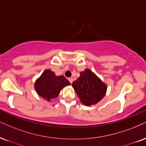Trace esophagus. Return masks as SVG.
Segmentation results:
<instances>
[{"mask_svg":"<svg viewBox=\"0 0 146 146\" xmlns=\"http://www.w3.org/2000/svg\"><path fill=\"white\" fill-rule=\"evenodd\" d=\"M68 80H69V82L72 84V82H73V78H68Z\"/></svg>","mask_w":146,"mask_h":146,"instance_id":"obj_1","label":"esophagus"}]
</instances>
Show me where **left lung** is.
Segmentation results:
<instances>
[{
  "label": "left lung",
  "mask_w": 146,
  "mask_h": 146,
  "mask_svg": "<svg viewBox=\"0 0 146 146\" xmlns=\"http://www.w3.org/2000/svg\"><path fill=\"white\" fill-rule=\"evenodd\" d=\"M72 85L81 103L87 106L98 103L105 96L107 89L106 84L89 69L80 72V77Z\"/></svg>",
  "instance_id": "8db88e82"
}]
</instances>
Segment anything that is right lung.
<instances>
[{
  "mask_svg": "<svg viewBox=\"0 0 146 146\" xmlns=\"http://www.w3.org/2000/svg\"><path fill=\"white\" fill-rule=\"evenodd\" d=\"M70 84L65 76H57L51 70H46L36 80L35 88L39 96L50 101L58 96L62 88Z\"/></svg>",
  "mask_w": 146,
  "mask_h": 146,
  "instance_id": "add662e5",
  "label": "right lung"
}]
</instances>
